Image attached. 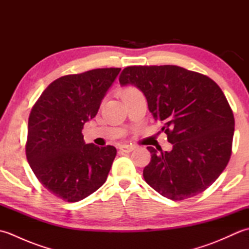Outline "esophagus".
I'll return each instance as SVG.
<instances>
[{
  "instance_id": "esophagus-1",
  "label": "esophagus",
  "mask_w": 249,
  "mask_h": 249,
  "mask_svg": "<svg viewBox=\"0 0 249 249\" xmlns=\"http://www.w3.org/2000/svg\"><path fill=\"white\" fill-rule=\"evenodd\" d=\"M136 149V146L134 144H122L120 145V150H122L123 152H131L133 150Z\"/></svg>"
}]
</instances>
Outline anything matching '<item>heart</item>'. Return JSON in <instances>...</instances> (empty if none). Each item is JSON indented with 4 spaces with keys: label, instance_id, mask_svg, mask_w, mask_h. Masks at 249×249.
<instances>
[{
    "label": "heart",
    "instance_id": "1",
    "mask_svg": "<svg viewBox=\"0 0 249 249\" xmlns=\"http://www.w3.org/2000/svg\"><path fill=\"white\" fill-rule=\"evenodd\" d=\"M137 92H139V91L136 88H134V87H125V88H122L120 89V96H121L122 99H123L125 97L129 96V95L135 94Z\"/></svg>",
    "mask_w": 249,
    "mask_h": 249
}]
</instances>
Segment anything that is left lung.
Masks as SVG:
<instances>
[{
  "instance_id": "1",
  "label": "left lung",
  "mask_w": 249,
  "mask_h": 249,
  "mask_svg": "<svg viewBox=\"0 0 249 249\" xmlns=\"http://www.w3.org/2000/svg\"><path fill=\"white\" fill-rule=\"evenodd\" d=\"M119 81L142 91L173 145L170 152L147 146L145 182L174 201L204 192L228 165L234 133L233 112L217 83L176 65L128 66Z\"/></svg>"
}]
</instances>
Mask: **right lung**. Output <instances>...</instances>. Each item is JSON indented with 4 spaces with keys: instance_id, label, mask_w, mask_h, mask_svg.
I'll return each instance as SVG.
<instances>
[{
    "instance_id": "right-lung-1",
    "label": "right lung",
    "mask_w": 249,
    "mask_h": 249,
    "mask_svg": "<svg viewBox=\"0 0 249 249\" xmlns=\"http://www.w3.org/2000/svg\"><path fill=\"white\" fill-rule=\"evenodd\" d=\"M120 71L96 68L57 78L32 107L26 158L41 185L67 202L87 198L107 179L116 149L86 144L82 129Z\"/></svg>"
}]
</instances>
